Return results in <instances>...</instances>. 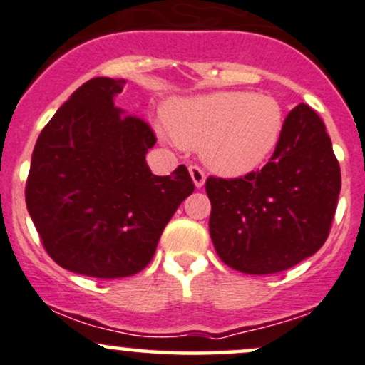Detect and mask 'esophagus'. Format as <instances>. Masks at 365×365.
Here are the masks:
<instances>
[{
  "instance_id": "1",
  "label": "esophagus",
  "mask_w": 365,
  "mask_h": 365,
  "mask_svg": "<svg viewBox=\"0 0 365 365\" xmlns=\"http://www.w3.org/2000/svg\"><path fill=\"white\" fill-rule=\"evenodd\" d=\"M190 174H191L192 182H195L196 187L203 186L205 179H207V175H205V170L201 169L200 165H190Z\"/></svg>"
}]
</instances>
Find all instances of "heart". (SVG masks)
I'll return each instance as SVG.
<instances>
[{
  "label": "heart",
  "mask_w": 365,
  "mask_h": 365,
  "mask_svg": "<svg viewBox=\"0 0 365 365\" xmlns=\"http://www.w3.org/2000/svg\"><path fill=\"white\" fill-rule=\"evenodd\" d=\"M284 107L273 96L215 92L169 106L165 126L179 145L198 148L217 173L242 175L272 155L284 131Z\"/></svg>",
  "instance_id": "1"
}]
</instances>
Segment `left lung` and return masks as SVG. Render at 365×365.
Returning <instances> with one entry per match:
<instances>
[{
    "label": "left lung",
    "mask_w": 365,
    "mask_h": 365,
    "mask_svg": "<svg viewBox=\"0 0 365 365\" xmlns=\"http://www.w3.org/2000/svg\"><path fill=\"white\" fill-rule=\"evenodd\" d=\"M205 187L218 258L241 273L269 275L295 267L327 241L341 174L324 123L299 104L263 169L234 179L210 175Z\"/></svg>",
    "instance_id": "8db88e82"
}]
</instances>
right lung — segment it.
I'll return each instance as SVG.
<instances>
[{"mask_svg":"<svg viewBox=\"0 0 365 365\" xmlns=\"http://www.w3.org/2000/svg\"><path fill=\"white\" fill-rule=\"evenodd\" d=\"M124 80L98 76L71 93L38 135L25 203L47 255L93 278H123L152 261L165 225L195 184L186 165L152 174L155 133L123 114Z\"/></svg>","mask_w":365,"mask_h":365,"instance_id":"obj_1","label":"right lung"}]
</instances>
